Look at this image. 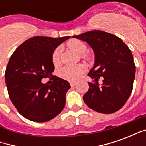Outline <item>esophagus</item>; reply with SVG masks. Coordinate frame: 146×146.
I'll return each mask as SVG.
<instances>
[{"instance_id": "1", "label": "esophagus", "mask_w": 146, "mask_h": 146, "mask_svg": "<svg viewBox=\"0 0 146 146\" xmlns=\"http://www.w3.org/2000/svg\"><path fill=\"white\" fill-rule=\"evenodd\" d=\"M70 85H71V87H74V86L76 85V83L70 82Z\"/></svg>"}]
</instances>
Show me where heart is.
<instances>
[{
    "instance_id": "1",
    "label": "heart",
    "mask_w": 146,
    "mask_h": 146,
    "mask_svg": "<svg viewBox=\"0 0 146 146\" xmlns=\"http://www.w3.org/2000/svg\"><path fill=\"white\" fill-rule=\"evenodd\" d=\"M68 47L75 51L76 53L80 54H85L88 51V48L84 43L80 41L79 40L73 39L68 42ZM60 49L56 48L52 54V62L54 65H58L60 61ZM86 58L85 56H84ZM85 71V67L83 65H78L75 66H65L62 68L59 71V76L62 79L66 80L69 81H75L82 75Z\"/></svg>"
}]
</instances>
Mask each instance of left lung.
<instances>
[{"instance_id":"obj_1","label":"left lung","mask_w":146,"mask_h":146,"mask_svg":"<svg viewBox=\"0 0 146 146\" xmlns=\"http://www.w3.org/2000/svg\"><path fill=\"white\" fill-rule=\"evenodd\" d=\"M74 38L87 42L95 53V64L88 76L89 89L83 99L98 113L110 114L120 110L131 94L135 65L131 51L118 36L101 30H92ZM103 78V84L98 79Z\"/></svg>"}]
</instances>
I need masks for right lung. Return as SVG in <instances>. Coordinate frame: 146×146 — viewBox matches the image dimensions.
I'll return each instance as SVG.
<instances>
[{
  "label": "right lung",
  "mask_w": 146,
  "mask_h": 146,
  "mask_svg": "<svg viewBox=\"0 0 146 146\" xmlns=\"http://www.w3.org/2000/svg\"><path fill=\"white\" fill-rule=\"evenodd\" d=\"M70 36L52 38L33 36L19 46L11 54L5 71L8 95L18 112L34 122L54 119L66 105L68 81L53 76L49 85L41 80L52 76V54Z\"/></svg>",
  "instance_id": "right-lung-1"
}]
</instances>
